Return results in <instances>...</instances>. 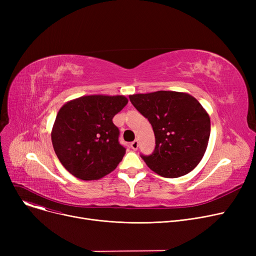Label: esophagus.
<instances>
[{"mask_svg":"<svg viewBox=\"0 0 256 256\" xmlns=\"http://www.w3.org/2000/svg\"><path fill=\"white\" fill-rule=\"evenodd\" d=\"M138 146H139V141L138 140H135V141H132L130 143V147H132V150H137Z\"/></svg>","mask_w":256,"mask_h":256,"instance_id":"esophagus-1","label":"esophagus"}]
</instances>
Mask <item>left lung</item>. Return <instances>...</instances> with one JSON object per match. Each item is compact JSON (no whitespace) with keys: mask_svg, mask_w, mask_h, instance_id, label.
<instances>
[{"mask_svg":"<svg viewBox=\"0 0 256 256\" xmlns=\"http://www.w3.org/2000/svg\"><path fill=\"white\" fill-rule=\"evenodd\" d=\"M132 106L150 122L156 147L141 154L158 176L176 178L191 172L202 158L210 139V120L192 96L176 91H156L130 96Z\"/></svg>","mask_w":256,"mask_h":256,"instance_id":"left-lung-1","label":"left lung"}]
</instances>
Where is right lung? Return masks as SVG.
<instances>
[{
  "mask_svg": "<svg viewBox=\"0 0 256 256\" xmlns=\"http://www.w3.org/2000/svg\"><path fill=\"white\" fill-rule=\"evenodd\" d=\"M128 102L124 96H87L59 110L52 143L61 164L74 176L100 180L121 162L126 148L119 143V130L112 119Z\"/></svg>",
  "mask_w": 256,
  "mask_h": 256,
  "instance_id": "add662e5",
  "label": "right lung"
}]
</instances>
